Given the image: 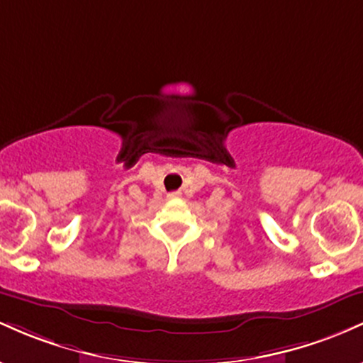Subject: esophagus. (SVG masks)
<instances>
[{
  "mask_svg": "<svg viewBox=\"0 0 363 363\" xmlns=\"http://www.w3.org/2000/svg\"><path fill=\"white\" fill-rule=\"evenodd\" d=\"M180 192H171V194H168V199H178L180 197Z\"/></svg>",
  "mask_w": 363,
  "mask_h": 363,
  "instance_id": "esophagus-1",
  "label": "esophagus"
}]
</instances>
